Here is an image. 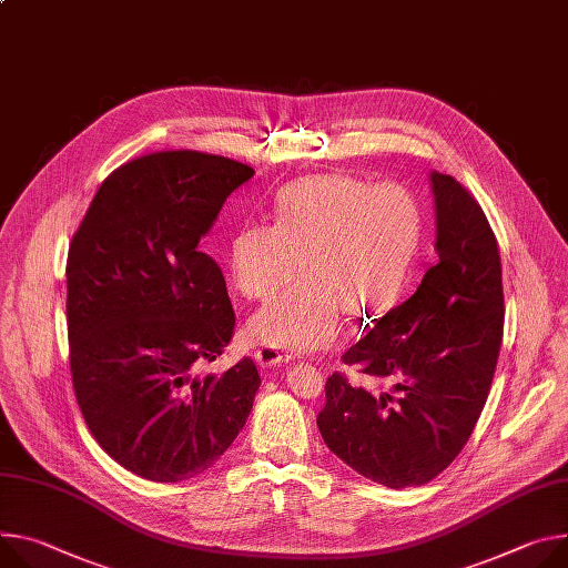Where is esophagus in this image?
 Instances as JSON below:
<instances>
[{
    "label": "esophagus",
    "mask_w": 568,
    "mask_h": 568,
    "mask_svg": "<svg viewBox=\"0 0 568 568\" xmlns=\"http://www.w3.org/2000/svg\"><path fill=\"white\" fill-rule=\"evenodd\" d=\"M255 363L265 367V369H272V367L292 363V355L281 351V348H274V346H263V348L255 351Z\"/></svg>",
    "instance_id": "obj_1"
}]
</instances>
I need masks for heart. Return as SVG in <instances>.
<instances>
[{
    "label": "heart",
    "instance_id": "obj_1",
    "mask_svg": "<svg viewBox=\"0 0 568 568\" xmlns=\"http://www.w3.org/2000/svg\"><path fill=\"white\" fill-rule=\"evenodd\" d=\"M419 240V203L400 183L317 174L285 185L274 224H244L229 246L233 283L248 298H267L305 272L251 317V339L283 351L335 344L346 311L378 315L396 303Z\"/></svg>",
    "mask_w": 568,
    "mask_h": 568
}]
</instances>
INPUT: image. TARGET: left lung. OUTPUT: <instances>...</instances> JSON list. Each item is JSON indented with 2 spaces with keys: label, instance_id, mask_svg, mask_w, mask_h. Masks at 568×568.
I'll return each instance as SVG.
<instances>
[{
  "label": "left lung",
  "instance_id": "obj_1",
  "mask_svg": "<svg viewBox=\"0 0 568 568\" xmlns=\"http://www.w3.org/2000/svg\"><path fill=\"white\" fill-rule=\"evenodd\" d=\"M430 190L439 261L342 355L389 392L372 394L333 374L317 419L344 464L389 489L426 485L459 455L503 342V274L489 222L453 176L430 172Z\"/></svg>",
  "mask_w": 568,
  "mask_h": 568
}]
</instances>
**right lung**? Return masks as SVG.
Wrapping results in <instances>:
<instances>
[{"instance_id":"add662e5","label":"right lung","mask_w":568,"mask_h":568,"mask_svg":"<svg viewBox=\"0 0 568 568\" xmlns=\"http://www.w3.org/2000/svg\"><path fill=\"white\" fill-rule=\"evenodd\" d=\"M255 172L201 151H159L99 185L68 253L70 369L83 419L118 464L153 483L211 469L244 428L261 376H222L235 313L199 248Z\"/></svg>"}]
</instances>
